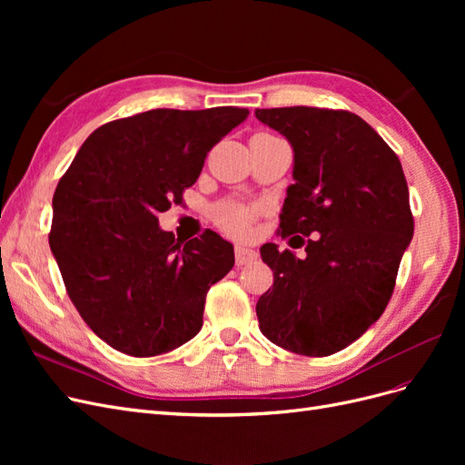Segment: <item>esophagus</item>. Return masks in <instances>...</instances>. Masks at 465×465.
Returning a JSON list of instances; mask_svg holds the SVG:
<instances>
[{"label": "esophagus", "instance_id": "1", "mask_svg": "<svg viewBox=\"0 0 465 465\" xmlns=\"http://www.w3.org/2000/svg\"><path fill=\"white\" fill-rule=\"evenodd\" d=\"M234 258H236V265H246V263L254 262L258 258V252L248 248V246H236L234 248Z\"/></svg>", "mask_w": 465, "mask_h": 465}]
</instances>
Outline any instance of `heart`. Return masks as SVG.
Returning <instances> with one entry per match:
<instances>
[{
	"instance_id": "heart-1",
	"label": "heart",
	"mask_w": 465,
	"mask_h": 465,
	"mask_svg": "<svg viewBox=\"0 0 465 465\" xmlns=\"http://www.w3.org/2000/svg\"><path fill=\"white\" fill-rule=\"evenodd\" d=\"M215 219L224 231L231 234H244L250 227L252 219H254V209L246 207L242 203L224 202L215 207Z\"/></svg>"
}]
</instances>
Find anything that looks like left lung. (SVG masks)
I'll return each mask as SVG.
<instances>
[{
    "label": "left lung",
    "instance_id": "left-lung-1",
    "mask_svg": "<svg viewBox=\"0 0 465 465\" xmlns=\"http://www.w3.org/2000/svg\"><path fill=\"white\" fill-rule=\"evenodd\" d=\"M256 118L292 147L281 234H312L302 258L262 246L273 287L256 304L260 330L292 353L326 357L359 340L391 297L413 238L403 168L353 112L258 108Z\"/></svg>",
    "mask_w": 465,
    "mask_h": 465
}]
</instances>
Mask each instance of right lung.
<instances>
[{"label": "right lung", "instance_id": "add662e5", "mask_svg": "<svg viewBox=\"0 0 465 465\" xmlns=\"http://www.w3.org/2000/svg\"><path fill=\"white\" fill-rule=\"evenodd\" d=\"M246 118V108L219 106L108 122L58 182L50 250L77 312L110 347L154 357L202 330L207 291L234 265L232 244L209 229L180 244L157 215Z\"/></svg>", "mask_w": 465, "mask_h": 465}]
</instances>
